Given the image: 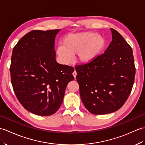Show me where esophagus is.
<instances>
[{"label": "esophagus", "mask_w": 145, "mask_h": 145, "mask_svg": "<svg viewBox=\"0 0 145 145\" xmlns=\"http://www.w3.org/2000/svg\"><path fill=\"white\" fill-rule=\"evenodd\" d=\"M76 75H77V73H76V72L75 71H74L73 72V76H74V78H76Z\"/></svg>", "instance_id": "obj_1"}]
</instances>
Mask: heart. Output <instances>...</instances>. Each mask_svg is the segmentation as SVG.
<instances>
[{"label": "heart", "instance_id": "heart-1", "mask_svg": "<svg viewBox=\"0 0 145 145\" xmlns=\"http://www.w3.org/2000/svg\"><path fill=\"white\" fill-rule=\"evenodd\" d=\"M106 46V40L100 35L93 32H84L70 35L63 39L62 46L56 49L57 55L65 63L72 60L77 54V60L85 64L94 61L101 54Z\"/></svg>", "mask_w": 145, "mask_h": 145}]
</instances>
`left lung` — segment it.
Returning a JSON list of instances; mask_svg holds the SVG:
<instances>
[{
    "label": "left lung",
    "mask_w": 145,
    "mask_h": 145,
    "mask_svg": "<svg viewBox=\"0 0 145 145\" xmlns=\"http://www.w3.org/2000/svg\"><path fill=\"white\" fill-rule=\"evenodd\" d=\"M112 40L94 61L75 67L82 103L96 115L119 109L132 91L135 75L132 49L119 32L110 28Z\"/></svg>",
    "instance_id": "8db88e82"
}]
</instances>
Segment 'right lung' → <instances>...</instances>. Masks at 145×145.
<instances>
[{
    "mask_svg": "<svg viewBox=\"0 0 145 145\" xmlns=\"http://www.w3.org/2000/svg\"><path fill=\"white\" fill-rule=\"evenodd\" d=\"M60 29L33 30L13 49L10 76L19 102L29 112L49 116L59 109L73 67L56 62L54 42Z\"/></svg>",
    "mask_w": 145,
    "mask_h": 145,
    "instance_id": "right-lung-1",
    "label": "right lung"
}]
</instances>
